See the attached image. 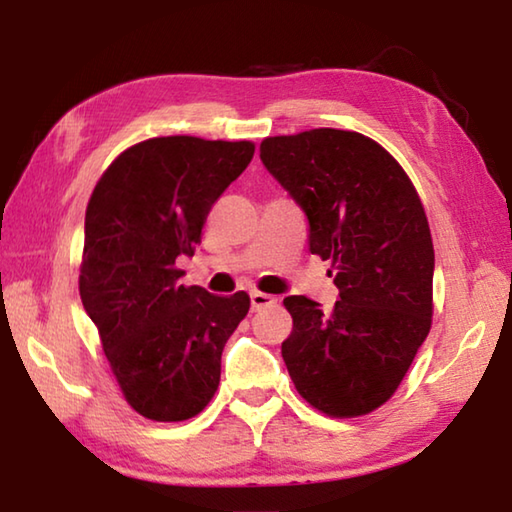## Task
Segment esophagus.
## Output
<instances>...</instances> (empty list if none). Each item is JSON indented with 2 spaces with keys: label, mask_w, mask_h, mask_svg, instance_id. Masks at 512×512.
I'll list each match as a JSON object with an SVG mask.
<instances>
[{
  "label": "esophagus",
  "mask_w": 512,
  "mask_h": 512,
  "mask_svg": "<svg viewBox=\"0 0 512 512\" xmlns=\"http://www.w3.org/2000/svg\"><path fill=\"white\" fill-rule=\"evenodd\" d=\"M273 302H275L273 296H266V293H262V291H250V305H253V309L268 307V305H273Z\"/></svg>",
  "instance_id": "34e87169"
}]
</instances>
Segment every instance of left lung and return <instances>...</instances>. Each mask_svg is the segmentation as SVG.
Returning <instances> with one entry per match:
<instances>
[{
	"instance_id": "obj_1",
	"label": "left lung",
	"mask_w": 512,
	"mask_h": 512,
	"mask_svg": "<svg viewBox=\"0 0 512 512\" xmlns=\"http://www.w3.org/2000/svg\"><path fill=\"white\" fill-rule=\"evenodd\" d=\"M268 173L309 223L311 255L329 259L339 300L284 298L293 318L282 359L298 393L334 418L391 400L431 327L433 244L413 183L391 153L354 131L266 137Z\"/></svg>"
}]
</instances>
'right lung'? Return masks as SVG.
<instances>
[{
	"label": "right lung",
	"instance_id": "obj_1",
	"mask_svg": "<svg viewBox=\"0 0 512 512\" xmlns=\"http://www.w3.org/2000/svg\"><path fill=\"white\" fill-rule=\"evenodd\" d=\"M253 142L153 137L110 164L85 212L79 291L126 402L149 420L201 413L248 293L183 287L207 214L253 160Z\"/></svg>",
	"mask_w": 512,
	"mask_h": 512
}]
</instances>
